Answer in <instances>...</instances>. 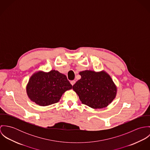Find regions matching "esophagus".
Wrapping results in <instances>:
<instances>
[{"instance_id":"34e87169","label":"esophagus","mask_w":150,"mask_h":150,"mask_svg":"<svg viewBox=\"0 0 150 150\" xmlns=\"http://www.w3.org/2000/svg\"><path fill=\"white\" fill-rule=\"evenodd\" d=\"M70 83H71V84L72 85V86H73L75 83H76V81H74V80H73V81H71V82H70Z\"/></svg>"}]
</instances>
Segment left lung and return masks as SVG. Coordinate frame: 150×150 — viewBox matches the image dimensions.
<instances>
[{
  "mask_svg": "<svg viewBox=\"0 0 150 150\" xmlns=\"http://www.w3.org/2000/svg\"><path fill=\"white\" fill-rule=\"evenodd\" d=\"M79 74L81 78L73 86V89L82 103L95 109L102 108L114 99L117 86L106 71L84 70Z\"/></svg>",
  "mask_w": 150,
  "mask_h": 150,
  "instance_id": "8db88e82",
  "label": "left lung"
}]
</instances>
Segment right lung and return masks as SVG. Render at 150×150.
<instances>
[{"label":"right lung","instance_id":"add662e5","mask_svg":"<svg viewBox=\"0 0 150 150\" xmlns=\"http://www.w3.org/2000/svg\"><path fill=\"white\" fill-rule=\"evenodd\" d=\"M71 88L66 76L58 71H39L29 79L26 93L32 102L39 106H46L58 102L64 92Z\"/></svg>","mask_w":150,"mask_h":150}]
</instances>
